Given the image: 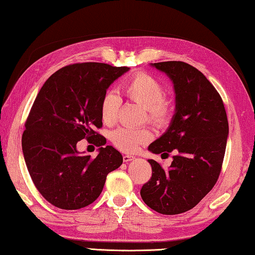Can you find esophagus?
I'll return each mask as SVG.
<instances>
[{
  "instance_id": "34e87169",
  "label": "esophagus",
  "mask_w": 255,
  "mask_h": 255,
  "mask_svg": "<svg viewBox=\"0 0 255 255\" xmlns=\"http://www.w3.org/2000/svg\"><path fill=\"white\" fill-rule=\"evenodd\" d=\"M123 159H124V162H129V161H131V160H134L135 157L132 156V155H128V154H125L124 156H123Z\"/></svg>"
}]
</instances>
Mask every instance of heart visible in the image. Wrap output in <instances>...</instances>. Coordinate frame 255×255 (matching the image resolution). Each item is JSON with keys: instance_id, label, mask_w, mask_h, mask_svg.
<instances>
[{"instance_id": "b5f03b06", "label": "heart", "mask_w": 255, "mask_h": 255, "mask_svg": "<svg viewBox=\"0 0 255 255\" xmlns=\"http://www.w3.org/2000/svg\"><path fill=\"white\" fill-rule=\"evenodd\" d=\"M121 91L132 102L144 109L146 119L156 126H164L169 123L172 111V101L164 95L163 84L152 75L138 71L121 85ZM120 99L115 92L108 91L100 102V116L104 125L111 126L118 118ZM115 146L124 152H136L143 144L152 138L148 128L130 129L118 128L110 135Z\"/></svg>"}]
</instances>
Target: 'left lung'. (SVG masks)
I'll list each match as a JSON object with an SVG mask.
<instances>
[{"label": "left lung", "instance_id": "8db88e82", "mask_svg": "<svg viewBox=\"0 0 255 255\" xmlns=\"http://www.w3.org/2000/svg\"><path fill=\"white\" fill-rule=\"evenodd\" d=\"M172 80L176 113L164 134L148 149L155 154L175 152L164 170L148 160L152 177L140 189L145 204L162 215L193 209L219 178L228 136L224 102L200 70L181 61L152 63Z\"/></svg>", "mask_w": 255, "mask_h": 255}]
</instances>
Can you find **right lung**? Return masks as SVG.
Here are the masks:
<instances>
[{
	"label": "right lung",
	"instance_id": "obj_1",
	"mask_svg": "<svg viewBox=\"0 0 255 255\" xmlns=\"http://www.w3.org/2000/svg\"><path fill=\"white\" fill-rule=\"evenodd\" d=\"M128 67L83 62L55 71L43 85L27 117L21 145L31 180L52 205L63 210L87 207L100 196L109 172L123 163L115 147L106 146L100 102L108 87ZM86 138L100 147L98 156L78 154Z\"/></svg>",
	"mask_w": 255,
	"mask_h": 255
}]
</instances>
